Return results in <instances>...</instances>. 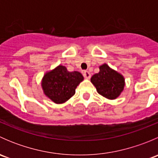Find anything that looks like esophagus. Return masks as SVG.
Here are the masks:
<instances>
[{
  "mask_svg": "<svg viewBox=\"0 0 158 158\" xmlns=\"http://www.w3.org/2000/svg\"><path fill=\"white\" fill-rule=\"evenodd\" d=\"M83 76L85 78V79H90L91 77L90 73H89V71H86V70H85V71L83 72Z\"/></svg>",
  "mask_w": 158,
  "mask_h": 158,
  "instance_id": "obj_1",
  "label": "esophagus"
}]
</instances>
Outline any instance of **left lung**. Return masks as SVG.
Returning <instances> with one entry per match:
<instances>
[{
	"instance_id": "1",
	"label": "left lung",
	"mask_w": 158,
	"mask_h": 158,
	"mask_svg": "<svg viewBox=\"0 0 158 158\" xmlns=\"http://www.w3.org/2000/svg\"><path fill=\"white\" fill-rule=\"evenodd\" d=\"M91 82L98 94L109 99L118 98L125 87L123 76L106 63L99 66V73L92 76Z\"/></svg>"
}]
</instances>
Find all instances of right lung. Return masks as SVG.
Masks as SVG:
<instances>
[{
  "instance_id": "add662e5",
  "label": "right lung",
  "mask_w": 158,
  "mask_h": 158,
  "mask_svg": "<svg viewBox=\"0 0 158 158\" xmlns=\"http://www.w3.org/2000/svg\"><path fill=\"white\" fill-rule=\"evenodd\" d=\"M83 79L79 72H69L60 65L44 75L41 85L46 96L56 104H62L75 95L76 87Z\"/></svg>"
}]
</instances>
